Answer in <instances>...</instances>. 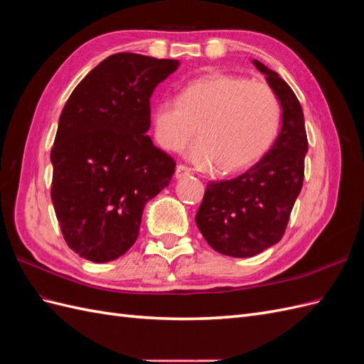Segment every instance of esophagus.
<instances>
[{"label":"esophagus","instance_id":"obj_1","mask_svg":"<svg viewBox=\"0 0 364 364\" xmlns=\"http://www.w3.org/2000/svg\"><path fill=\"white\" fill-rule=\"evenodd\" d=\"M190 174H191V170L186 167V165H178V167H176V173H174L176 179L185 178V176H190Z\"/></svg>","mask_w":364,"mask_h":364}]
</instances>
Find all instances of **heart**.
<instances>
[{
  "instance_id": "1",
  "label": "heart",
  "mask_w": 364,
  "mask_h": 364,
  "mask_svg": "<svg viewBox=\"0 0 364 364\" xmlns=\"http://www.w3.org/2000/svg\"><path fill=\"white\" fill-rule=\"evenodd\" d=\"M282 109L267 83L225 73H209L181 86L179 97H164L153 109L159 144L183 150L199 138L190 158L199 168L243 170L264 156L277 139Z\"/></svg>"
}]
</instances>
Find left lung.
Instances as JSON below:
<instances>
[{
  "label": "left lung",
  "mask_w": 364,
  "mask_h": 364,
  "mask_svg": "<svg viewBox=\"0 0 364 364\" xmlns=\"http://www.w3.org/2000/svg\"><path fill=\"white\" fill-rule=\"evenodd\" d=\"M253 65L282 106V127L270 150L246 173L211 181L196 214L206 243L222 255L249 258L277 245L287 229L302 190L308 139L299 100L278 73L259 60Z\"/></svg>",
  "instance_id": "8db88e82"
}]
</instances>
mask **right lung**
<instances>
[{
  "label": "right lung",
  "mask_w": 364,
  "mask_h": 364,
  "mask_svg": "<svg viewBox=\"0 0 364 364\" xmlns=\"http://www.w3.org/2000/svg\"><path fill=\"white\" fill-rule=\"evenodd\" d=\"M179 60L136 53L106 58L75 86L51 149V200L62 235L85 259L134 246L146 203L171 181L174 159L153 146L150 97Z\"/></svg>",
  "instance_id": "add662e5"
}]
</instances>
